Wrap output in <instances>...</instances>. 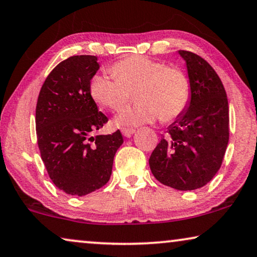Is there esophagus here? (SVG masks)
<instances>
[{
    "label": "esophagus",
    "mask_w": 257,
    "mask_h": 257,
    "mask_svg": "<svg viewBox=\"0 0 257 257\" xmlns=\"http://www.w3.org/2000/svg\"><path fill=\"white\" fill-rule=\"evenodd\" d=\"M135 132H136L135 128H121L122 136L126 137V138L132 137V135H133V133H135Z\"/></svg>",
    "instance_id": "34e87169"
}]
</instances>
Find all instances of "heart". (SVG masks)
<instances>
[{
    "label": "heart",
    "mask_w": 257,
    "mask_h": 257,
    "mask_svg": "<svg viewBox=\"0 0 257 257\" xmlns=\"http://www.w3.org/2000/svg\"><path fill=\"white\" fill-rule=\"evenodd\" d=\"M113 77L96 74L89 84L94 101L110 110H120L136 92V105L121 110L116 117L119 126H139L161 117L170 121L187 109L190 83L185 74L175 67L141 55L121 59L110 68Z\"/></svg>",
    "instance_id": "obj_1"
}]
</instances>
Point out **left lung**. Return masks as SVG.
<instances>
[{"label":"left lung","instance_id":"left-lung-1","mask_svg":"<svg viewBox=\"0 0 257 257\" xmlns=\"http://www.w3.org/2000/svg\"><path fill=\"white\" fill-rule=\"evenodd\" d=\"M187 64L190 98L150 158L152 174L176 190L209 183L220 168L229 138L227 96L209 62L192 52L178 51Z\"/></svg>","mask_w":257,"mask_h":257}]
</instances>
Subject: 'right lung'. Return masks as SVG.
Masks as SVG:
<instances>
[{"label": "right lung", "instance_id": "right-lung-1", "mask_svg": "<svg viewBox=\"0 0 257 257\" xmlns=\"http://www.w3.org/2000/svg\"><path fill=\"white\" fill-rule=\"evenodd\" d=\"M99 68L95 55H74L48 74L36 107L38 147L48 176L67 195L85 196L107 183L124 143L119 130L92 137L107 121L89 84Z\"/></svg>", "mask_w": 257, "mask_h": 257}]
</instances>
